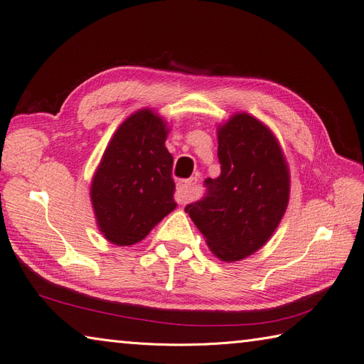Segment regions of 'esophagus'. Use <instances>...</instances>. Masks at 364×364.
Returning a JSON list of instances; mask_svg holds the SVG:
<instances>
[{"mask_svg":"<svg viewBox=\"0 0 364 364\" xmlns=\"http://www.w3.org/2000/svg\"><path fill=\"white\" fill-rule=\"evenodd\" d=\"M196 185H197V179L191 178V179H186L182 181L181 183H178V188H176V194H174V199L179 205H183L186 202H190L193 197H194V190H196Z\"/></svg>","mask_w":364,"mask_h":364,"instance_id":"34e87169","label":"esophagus"}]
</instances>
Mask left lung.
Listing matches in <instances>:
<instances>
[{
  "label": "left lung",
  "mask_w": 364,
  "mask_h": 364,
  "mask_svg": "<svg viewBox=\"0 0 364 364\" xmlns=\"http://www.w3.org/2000/svg\"><path fill=\"white\" fill-rule=\"evenodd\" d=\"M222 173L205 181L200 200L185 206L222 261H240L267 243L289 205L290 174L270 129L249 114L218 127Z\"/></svg>",
  "instance_id": "8db88e82"
}]
</instances>
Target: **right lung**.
Masks as SVG:
<instances>
[{
  "label": "right lung",
  "instance_id": "1",
  "mask_svg": "<svg viewBox=\"0 0 364 364\" xmlns=\"http://www.w3.org/2000/svg\"><path fill=\"white\" fill-rule=\"evenodd\" d=\"M167 134L161 117L141 109L118 127L105 150L91 200L98 229L117 246L138 243L176 208Z\"/></svg>",
  "mask_w": 364,
  "mask_h": 364
}]
</instances>
